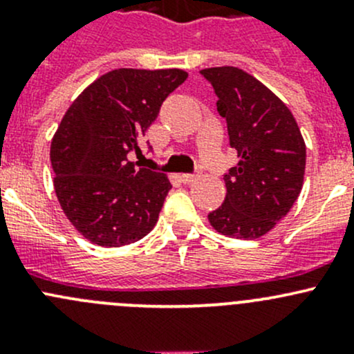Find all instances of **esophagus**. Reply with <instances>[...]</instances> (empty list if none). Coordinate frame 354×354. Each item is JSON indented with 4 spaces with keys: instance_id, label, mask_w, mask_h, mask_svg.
Returning <instances> with one entry per match:
<instances>
[{
    "instance_id": "obj_1",
    "label": "esophagus",
    "mask_w": 354,
    "mask_h": 354,
    "mask_svg": "<svg viewBox=\"0 0 354 354\" xmlns=\"http://www.w3.org/2000/svg\"><path fill=\"white\" fill-rule=\"evenodd\" d=\"M195 180H197V176H195V174H183V176H181V181H183L185 185H192Z\"/></svg>"
}]
</instances>
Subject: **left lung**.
<instances>
[{
  "mask_svg": "<svg viewBox=\"0 0 354 354\" xmlns=\"http://www.w3.org/2000/svg\"><path fill=\"white\" fill-rule=\"evenodd\" d=\"M217 111L226 118L238 164L224 174L226 198L209 214L224 236L255 240L291 210L303 187L306 145L288 106L253 75L236 66L203 68Z\"/></svg>",
  "mask_w": 354,
  "mask_h": 354,
  "instance_id": "left-lung-1",
  "label": "left lung"
}]
</instances>
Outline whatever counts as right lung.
Returning a JSON list of instances; mask_svg holds the SVG:
<instances>
[{
	"label": "right lung",
	"instance_id": "1",
	"mask_svg": "<svg viewBox=\"0 0 354 354\" xmlns=\"http://www.w3.org/2000/svg\"><path fill=\"white\" fill-rule=\"evenodd\" d=\"M187 78L180 68H118L66 109L51 140L53 185L66 219L91 243L130 245L156 226L171 183L128 154H140V137Z\"/></svg>",
	"mask_w": 354,
	"mask_h": 354
}]
</instances>
